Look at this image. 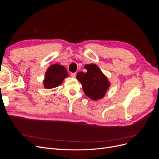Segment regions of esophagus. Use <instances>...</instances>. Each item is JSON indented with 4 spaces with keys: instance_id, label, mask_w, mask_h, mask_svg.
<instances>
[{
    "instance_id": "obj_1",
    "label": "esophagus",
    "mask_w": 159,
    "mask_h": 159,
    "mask_svg": "<svg viewBox=\"0 0 159 159\" xmlns=\"http://www.w3.org/2000/svg\"><path fill=\"white\" fill-rule=\"evenodd\" d=\"M71 76L72 77V78H75L76 73H71Z\"/></svg>"
}]
</instances>
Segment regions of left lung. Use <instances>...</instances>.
<instances>
[{
    "label": "left lung",
    "instance_id": "8db88e82",
    "mask_svg": "<svg viewBox=\"0 0 159 159\" xmlns=\"http://www.w3.org/2000/svg\"><path fill=\"white\" fill-rule=\"evenodd\" d=\"M84 68L87 71H80L76 77L82 85L85 94L93 100L103 98L109 87L107 78L97 65L87 64Z\"/></svg>",
    "mask_w": 159,
    "mask_h": 159
}]
</instances>
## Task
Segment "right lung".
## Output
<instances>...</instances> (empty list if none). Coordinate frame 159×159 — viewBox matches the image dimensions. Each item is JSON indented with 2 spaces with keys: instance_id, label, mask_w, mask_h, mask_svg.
Returning a JSON list of instances; mask_svg holds the SVG:
<instances>
[{
  "instance_id": "obj_1",
  "label": "right lung",
  "mask_w": 159,
  "mask_h": 159,
  "mask_svg": "<svg viewBox=\"0 0 159 159\" xmlns=\"http://www.w3.org/2000/svg\"><path fill=\"white\" fill-rule=\"evenodd\" d=\"M68 71L65 67L59 64L52 65L45 74L44 85L46 89H52L60 85L66 77H68Z\"/></svg>"
}]
</instances>
